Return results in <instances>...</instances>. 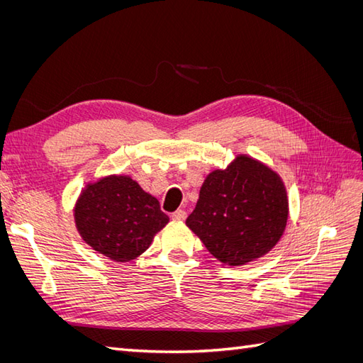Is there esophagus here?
I'll list each match as a JSON object with an SVG mask.
<instances>
[{
	"label": "esophagus",
	"mask_w": 363,
	"mask_h": 363,
	"mask_svg": "<svg viewBox=\"0 0 363 363\" xmlns=\"http://www.w3.org/2000/svg\"><path fill=\"white\" fill-rule=\"evenodd\" d=\"M186 218H188V213H186V211H183V208H179V211H175L172 213L174 221H184Z\"/></svg>",
	"instance_id": "1"
}]
</instances>
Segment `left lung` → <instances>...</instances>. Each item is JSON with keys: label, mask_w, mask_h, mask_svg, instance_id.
<instances>
[{"label": "left lung", "mask_w": 363, "mask_h": 363, "mask_svg": "<svg viewBox=\"0 0 363 363\" xmlns=\"http://www.w3.org/2000/svg\"><path fill=\"white\" fill-rule=\"evenodd\" d=\"M289 216L280 175L247 155L207 175L194 212L186 219L211 255L230 267L265 256L277 245Z\"/></svg>", "instance_id": "obj_1"}]
</instances>
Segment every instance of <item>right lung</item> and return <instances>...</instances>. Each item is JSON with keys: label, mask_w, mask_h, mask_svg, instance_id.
<instances>
[{"label": "right lung", "mask_w": 363, "mask_h": 363, "mask_svg": "<svg viewBox=\"0 0 363 363\" xmlns=\"http://www.w3.org/2000/svg\"><path fill=\"white\" fill-rule=\"evenodd\" d=\"M74 219L84 242L115 262L139 257L169 223L156 196L123 174L87 183L75 201Z\"/></svg>", "instance_id": "1"}]
</instances>
